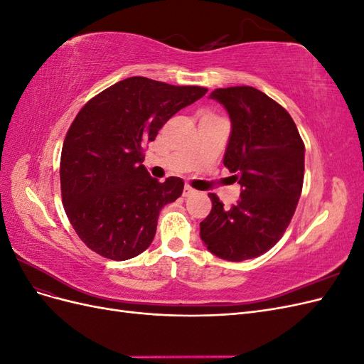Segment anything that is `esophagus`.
<instances>
[{"mask_svg": "<svg viewBox=\"0 0 364 364\" xmlns=\"http://www.w3.org/2000/svg\"><path fill=\"white\" fill-rule=\"evenodd\" d=\"M194 193H196V191L191 188L190 185H185V186H183V193H182L183 197H190V196H193Z\"/></svg>", "mask_w": 364, "mask_h": 364, "instance_id": "34e87169", "label": "esophagus"}]
</instances>
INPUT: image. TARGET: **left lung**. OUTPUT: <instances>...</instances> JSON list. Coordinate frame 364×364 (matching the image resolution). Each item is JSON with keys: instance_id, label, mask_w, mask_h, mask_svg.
<instances>
[{"instance_id": "1", "label": "left lung", "mask_w": 364, "mask_h": 364, "mask_svg": "<svg viewBox=\"0 0 364 364\" xmlns=\"http://www.w3.org/2000/svg\"><path fill=\"white\" fill-rule=\"evenodd\" d=\"M209 97L232 123L223 164L243 190L229 208L208 194L213 209L200 223V238L218 258H257L291 222L304 183V141L290 114L255 87H218Z\"/></svg>"}]
</instances>
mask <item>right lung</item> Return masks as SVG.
<instances>
[{"label": "right lung", "instance_id": "1", "mask_svg": "<svg viewBox=\"0 0 364 364\" xmlns=\"http://www.w3.org/2000/svg\"><path fill=\"white\" fill-rule=\"evenodd\" d=\"M206 92L129 77L74 118L60 156L62 202L75 234L98 255L126 261L151 245L161 209L181 197L183 181L151 178L142 165L144 146Z\"/></svg>", "mask_w": 364, "mask_h": 364}]
</instances>
